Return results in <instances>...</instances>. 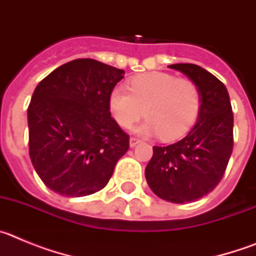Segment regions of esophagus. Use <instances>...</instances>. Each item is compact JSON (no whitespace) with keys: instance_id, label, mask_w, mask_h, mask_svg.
Segmentation results:
<instances>
[{"instance_id":"34e87169","label":"esophagus","mask_w":256,"mask_h":256,"mask_svg":"<svg viewBox=\"0 0 256 256\" xmlns=\"http://www.w3.org/2000/svg\"><path fill=\"white\" fill-rule=\"evenodd\" d=\"M140 142H141V140L136 138V137H130V148H134L136 144H138Z\"/></svg>"}]
</instances>
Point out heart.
Wrapping results in <instances>:
<instances>
[{
  "mask_svg": "<svg viewBox=\"0 0 256 256\" xmlns=\"http://www.w3.org/2000/svg\"><path fill=\"white\" fill-rule=\"evenodd\" d=\"M130 90L115 87L108 94L110 114L123 128H130L142 118L144 108L148 119L137 132L144 136L180 138L196 122L200 91L190 79L150 72L130 79Z\"/></svg>",
  "mask_w": 256,
  "mask_h": 256,
  "instance_id": "obj_1",
  "label": "heart"
}]
</instances>
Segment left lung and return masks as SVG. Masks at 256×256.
<instances>
[{
	"label": "left lung",
	"instance_id": "obj_1",
	"mask_svg": "<svg viewBox=\"0 0 256 256\" xmlns=\"http://www.w3.org/2000/svg\"><path fill=\"white\" fill-rule=\"evenodd\" d=\"M200 91L198 122L188 134L169 146H154L144 169L152 192L176 204L192 202L218 186L234 148V112L227 88L195 64H173Z\"/></svg>",
	"mask_w": 256,
	"mask_h": 256
}]
</instances>
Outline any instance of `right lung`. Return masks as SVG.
<instances>
[{
  "mask_svg": "<svg viewBox=\"0 0 256 256\" xmlns=\"http://www.w3.org/2000/svg\"><path fill=\"white\" fill-rule=\"evenodd\" d=\"M123 76L122 69L76 58L38 83L28 108L29 156L50 190L82 198L108 184L130 148L108 104Z\"/></svg>",
  "mask_w": 256,
  "mask_h": 256,
  "instance_id": "right-lung-1",
  "label": "right lung"
}]
</instances>
